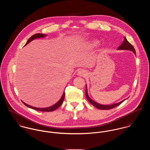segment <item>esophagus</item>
Wrapping results in <instances>:
<instances>
[{"label": "esophagus", "instance_id": "obj_1", "mask_svg": "<svg viewBox=\"0 0 150 150\" xmlns=\"http://www.w3.org/2000/svg\"><path fill=\"white\" fill-rule=\"evenodd\" d=\"M86 74H87L86 71L85 70H83V69H80L77 73V75L81 77H85L86 76Z\"/></svg>", "mask_w": 150, "mask_h": 150}]
</instances>
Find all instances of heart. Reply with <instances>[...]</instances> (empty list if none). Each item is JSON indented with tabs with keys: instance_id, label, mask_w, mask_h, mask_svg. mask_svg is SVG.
Masks as SVG:
<instances>
[{
	"instance_id": "obj_1",
	"label": "heart",
	"mask_w": 150,
	"mask_h": 150,
	"mask_svg": "<svg viewBox=\"0 0 150 150\" xmlns=\"http://www.w3.org/2000/svg\"><path fill=\"white\" fill-rule=\"evenodd\" d=\"M99 44V42L97 40H93L91 41L88 44V47L90 48H94L96 46H98Z\"/></svg>"
}]
</instances>
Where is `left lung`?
Masks as SVG:
<instances>
[{"label":"left lung","instance_id":"1","mask_svg":"<svg viewBox=\"0 0 150 150\" xmlns=\"http://www.w3.org/2000/svg\"><path fill=\"white\" fill-rule=\"evenodd\" d=\"M118 50H129V51H132L134 52V54L136 55V51L134 50V48L133 47V46L127 40V39H126V38H124V40L123 42V43L121 44V45H120L118 48ZM86 96L87 100L93 106L99 109L100 110H109V109H111L113 108L114 107L118 106V105H120L121 103H122L125 100L115 103V104H113V105H100L99 103H97L96 102H94L93 100H92L88 96V92H87V87L86 86Z\"/></svg>","mask_w":150,"mask_h":150}]
</instances>
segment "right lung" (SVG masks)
Instances as JSON below:
<instances>
[{
	"label": "right lung",
	"mask_w": 150,
	"mask_h": 150,
	"mask_svg": "<svg viewBox=\"0 0 150 150\" xmlns=\"http://www.w3.org/2000/svg\"><path fill=\"white\" fill-rule=\"evenodd\" d=\"M46 36L45 35L43 34V33H36V34H35L34 35H33L32 36H31L30 38V39L28 40V42H26V43L25 44V45H26V44H28L29 42H30L31 41H32L33 40L35 39H37V38H43L44 37ZM64 95H65V93L64 92V93L61 97V98L60 99V100L57 103H55V105H54L53 106H50V107H45V108H37V107H33V106H29L27 104H26L25 103H24L23 101H22V102L27 107H29L30 108H32V109H34V110H38V111H45V112H50V111H53L54 110H55L56 109H57L58 107H60L61 106V105L62 104L63 102H64Z\"/></svg>",
	"instance_id": "add662e5"
}]
</instances>
